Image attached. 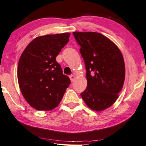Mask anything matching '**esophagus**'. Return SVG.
Instances as JSON below:
<instances>
[{"mask_svg":"<svg viewBox=\"0 0 146 146\" xmlns=\"http://www.w3.org/2000/svg\"><path fill=\"white\" fill-rule=\"evenodd\" d=\"M69 77H70V79H71V82H73V81L74 80V79H75V75H70Z\"/></svg>","mask_w":146,"mask_h":146,"instance_id":"esophagus-1","label":"esophagus"}]
</instances>
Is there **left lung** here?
Segmentation results:
<instances>
[{
	"label": "left lung",
	"instance_id": "obj_1",
	"mask_svg": "<svg viewBox=\"0 0 146 146\" xmlns=\"http://www.w3.org/2000/svg\"><path fill=\"white\" fill-rule=\"evenodd\" d=\"M84 58L88 85L81 93L91 109L102 111L111 106L125 81L122 53L111 40L97 32L73 33Z\"/></svg>",
	"mask_w": 146,
	"mask_h": 146
}]
</instances>
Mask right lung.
<instances>
[{
	"instance_id": "right-lung-1",
	"label": "right lung",
	"mask_w": 146,
	"mask_h": 146,
	"mask_svg": "<svg viewBox=\"0 0 146 146\" xmlns=\"http://www.w3.org/2000/svg\"><path fill=\"white\" fill-rule=\"evenodd\" d=\"M69 36V33H63L37 37L21 55L17 67L19 86L24 98L35 109H54L71 84L56 60Z\"/></svg>"
}]
</instances>
